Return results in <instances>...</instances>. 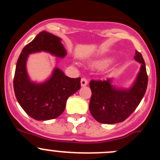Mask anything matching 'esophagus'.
I'll list each match as a JSON object with an SVG mask.
<instances>
[{"label":"esophagus","mask_w":160,"mask_h":160,"mask_svg":"<svg viewBox=\"0 0 160 160\" xmlns=\"http://www.w3.org/2000/svg\"><path fill=\"white\" fill-rule=\"evenodd\" d=\"M88 82H87V78H82L81 79V86L82 87H85V86H87Z\"/></svg>","instance_id":"obj_1"}]
</instances>
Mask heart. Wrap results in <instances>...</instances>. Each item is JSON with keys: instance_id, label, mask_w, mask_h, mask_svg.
<instances>
[{"instance_id": "1", "label": "heart", "mask_w": 160, "mask_h": 160, "mask_svg": "<svg viewBox=\"0 0 160 160\" xmlns=\"http://www.w3.org/2000/svg\"><path fill=\"white\" fill-rule=\"evenodd\" d=\"M108 63V62L106 60H98V61H95L93 65L96 67H102V66H105Z\"/></svg>"}]
</instances>
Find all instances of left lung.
<instances>
[{
    "mask_svg": "<svg viewBox=\"0 0 160 160\" xmlns=\"http://www.w3.org/2000/svg\"><path fill=\"white\" fill-rule=\"evenodd\" d=\"M134 58L141 63V67L135 82L128 90L114 87L111 78L90 81L92 95L89 109L98 122L114 124L122 122L135 111L143 98L148 82L146 65L142 54L137 50Z\"/></svg>",
    "mask_w": 160,
    "mask_h": 160,
    "instance_id": "obj_1",
    "label": "left lung"
}]
</instances>
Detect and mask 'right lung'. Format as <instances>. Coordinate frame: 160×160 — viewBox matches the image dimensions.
Wrapping results in <instances>:
<instances>
[{
	"instance_id": "add662e5",
	"label": "right lung",
	"mask_w": 160,
	"mask_h": 160,
	"mask_svg": "<svg viewBox=\"0 0 160 160\" xmlns=\"http://www.w3.org/2000/svg\"><path fill=\"white\" fill-rule=\"evenodd\" d=\"M58 37L42 31L25 46L20 54L14 74L13 89L20 106L36 120L53 119L62 114L67 98L81 87V78H70L55 68L51 77L43 83L30 81L26 71L29 54L45 51L64 58L66 51Z\"/></svg>"
}]
</instances>
